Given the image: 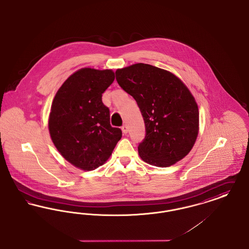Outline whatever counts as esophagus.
<instances>
[{
	"mask_svg": "<svg viewBox=\"0 0 249 249\" xmlns=\"http://www.w3.org/2000/svg\"><path fill=\"white\" fill-rule=\"evenodd\" d=\"M121 130H122V132L123 133H128V126L127 125H123L122 127H121Z\"/></svg>",
	"mask_w": 249,
	"mask_h": 249,
	"instance_id": "esophagus-1",
	"label": "esophagus"
}]
</instances>
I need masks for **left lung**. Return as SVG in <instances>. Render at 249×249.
I'll list each match as a JSON object with an SVG mask.
<instances>
[{
	"label": "left lung",
	"mask_w": 249,
	"mask_h": 249,
	"mask_svg": "<svg viewBox=\"0 0 249 249\" xmlns=\"http://www.w3.org/2000/svg\"><path fill=\"white\" fill-rule=\"evenodd\" d=\"M119 87L137 103L146 135L138 145L142 160L166 167L184 158L198 132V108L189 89L174 74L147 64L117 70Z\"/></svg>",
	"instance_id": "obj_1"
}]
</instances>
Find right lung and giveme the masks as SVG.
Returning a JSON list of instances; mask_svg holds the SVG:
<instances>
[{
  "mask_svg": "<svg viewBox=\"0 0 249 249\" xmlns=\"http://www.w3.org/2000/svg\"><path fill=\"white\" fill-rule=\"evenodd\" d=\"M115 80L111 70L82 69L59 88L52 104L49 131L61 155L76 167L93 170L112 154L122 136L110 124L103 93Z\"/></svg>",
  "mask_w": 249,
  "mask_h": 249,
  "instance_id": "obj_1",
  "label": "right lung"
}]
</instances>
